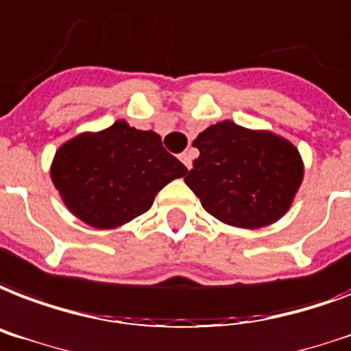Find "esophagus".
I'll use <instances>...</instances> for the list:
<instances>
[{"label":"esophagus","mask_w":351,"mask_h":351,"mask_svg":"<svg viewBox=\"0 0 351 351\" xmlns=\"http://www.w3.org/2000/svg\"><path fill=\"white\" fill-rule=\"evenodd\" d=\"M193 158H195V154H193V151H191V149H187V151H184L180 154L182 164L186 165L187 169H191V167H193Z\"/></svg>","instance_id":"1"}]
</instances>
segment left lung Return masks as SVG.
Returning <instances> with one entry per match:
<instances>
[{
	"mask_svg": "<svg viewBox=\"0 0 351 351\" xmlns=\"http://www.w3.org/2000/svg\"><path fill=\"white\" fill-rule=\"evenodd\" d=\"M199 158L184 178L221 223L258 230L285 215L304 180L298 149L271 130L219 121L195 138Z\"/></svg>",
	"mask_w": 351,
	"mask_h": 351,
	"instance_id": "1",
	"label": "left lung"
}]
</instances>
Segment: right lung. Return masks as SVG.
<instances>
[{"label": "right lung", "instance_id": "right-lung-1", "mask_svg": "<svg viewBox=\"0 0 351 351\" xmlns=\"http://www.w3.org/2000/svg\"><path fill=\"white\" fill-rule=\"evenodd\" d=\"M51 180L75 217L97 230L119 228L151 210L156 193L186 175V165L152 130L116 121L58 147Z\"/></svg>", "mask_w": 351, "mask_h": 351}]
</instances>
